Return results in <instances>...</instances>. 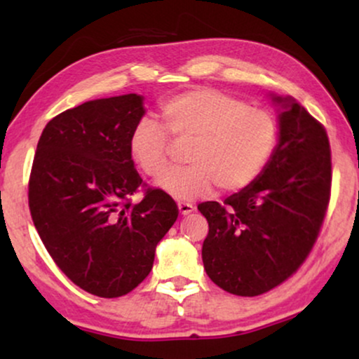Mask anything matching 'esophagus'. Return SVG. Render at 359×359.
Here are the masks:
<instances>
[{"instance_id":"esophagus-1","label":"esophagus","mask_w":359,"mask_h":359,"mask_svg":"<svg viewBox=\"0 0 359 359\" xmlns=\"http://www.w3.org/2000/svg\"><path fill=\"white\" fill-rule=\"evenodd\" d=\"M178 209L181 215H189L191 212H194V205L189 203H178Z\"/></svg>"}]
</instances>
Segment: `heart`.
I'll return each instance as SVG.
<instances>
[{
  "label": "heart",
  "mask_w": 359,
  "mask_h": 359,
  "mask_svg": "<svg viewBox=\"0 0 359 359\" xmlns=\"http://www.w3.org/2000/svg\"><path fill=\"white\" fill-rule=\"evenodd\" d=\"M160 119L163 129L150 119L135 126L129 155L142 173L158 180L170 163L168 137L177 144L191 143L189 168L160 181V188L178 199L205 194L214 183L224 193L247 188L262 175L278 142L276 121L268 111L212 88L163 101Z\"/></svg>",
  "instance_id": "1"
}]
</instances>
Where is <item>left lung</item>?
<instances>
[{
    "mask_svg": "<svg viewBox=\"0 0 359 359\" xmlns=\"http://www.w3.org/2000/svg\"><path fill=\"white\" fill-rule=\"evenodd\" d=\"M274 100L286 109L279 114V144L262 175L224 205H198L209 222L205 273L235 296H259L291 278L312 252L330 203L325 127L296 101Z\"/></svg>",
    "mask_w": 359,
    "mask_h": 359,
    "instance_id": "8db88e82",
    "label": "left lung"
}]
</instances>
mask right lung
<instances>
[{"mask_svg":"<svg viewBox=\"0 0 359 359\" xmlns=\"http://www.w3.org/2000/svg\"><path fill=\"white\" fill-rule=\"evenodd\" d=\"M144 112L137 95L83 102L48 122L34 155L27 198L39 237L62 273L97 297L126 296L149 276L180 214L129 155Z\"/></svg>","mask_w":359,"mask_h":359,"instance_id":"right-lung-1","label":"right lung"}]
</instances>
